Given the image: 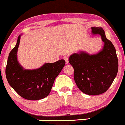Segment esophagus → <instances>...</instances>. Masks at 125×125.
I'll return each mask as SVG.
<instances>
[{"label":"esophagus","mask_w":125,"mask_h":125,"mask_svg":"<svg viewBox=\"0 0 125 125\" xmlns=\"http://www.w3.org/2000/svg\"><path fill=\"white\" fill-rule=\"evenodd\" d=\"M63 59L65 60V62H66V63L67 64L68 63H69V59H68V56H65L63 57Z\"/></svg>","instance_id":"esophagus-1"}]
</instances>
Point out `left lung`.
Instances as JSON below:
<instances>
[{"mask_svg": "<svg viewBox=\"0 0 125 125\" xmlns=\"http://www.w3.org/2000/svg\"><path fill=\"white\" fill-rule=\"evenodd\" d=\"M92 32L100 34L104 42L103 49L96 54L81 52L69 57L74 69L73 77L78 88L85 94L96 95L105 93L113 83L118 71L116 49L106 38L102 28L92 27Z\"/></svg>", "mask_w": 125, "mask_h": 125, "instance_id": "obj_1", "label": "left lung"}]
</instances>
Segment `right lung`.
Listing matches in <instances>:
<instances>
[{
  "label": "right lung",
  "instance_id": "add662e5",
  "mask_svg": "<svg viewBox=\"0 0 125 125\" xmlns=\"http://www.w3.org/2000/svg\"><path fill=\"white\" fill-rule=\"evenodd\" d=\"M21 35L15 47L9 53L6 66V79L11 87L21 97L29 100H38L49 95L57 75L65 65L61 59L54 63H45L34 70L23 69L17 60L16 53Z\"/></svg>",
  "mask_w": 125,
  "mask_h": 125
}]
</instances>
